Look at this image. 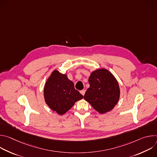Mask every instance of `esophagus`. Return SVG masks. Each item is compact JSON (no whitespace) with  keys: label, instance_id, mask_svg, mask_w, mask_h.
Masks as SVG:
<instances>
[{"label":"esophagus","instance_id":"obj_1","mask_svg":"<svg viewBox=\"0 0 157 157\" xmlns=\"http://www.w3.org/2000/svg\"><path fill=\"white\" fill-rule=\"evenodd\" d=\"M80 93H81L82 96H84V94H85V90H81V91H80Z\"/></svg>","mask_w":157,"mask_h":157}]
</instances>
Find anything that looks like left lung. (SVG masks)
<instances>
[{"label": "left lung", "instance_id": "8db88e82", "mask_svg": "<svg viewBox=\"0 0 157 157\" xmlns=\"http://www.w3.org/2000/svg\"><path fill=\"white\" fill-rule=\"evenodd\" d=\"M90 85L84 99L101 114L111 110L120 97L119 84L109 71L101 69L94 71L89 78Z\"/></svg>", "mask_w": 157, "mask_h": 157}]
</instances>
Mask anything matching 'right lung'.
<instances>
[{
  "label": "right lung",
  "mask_w": 157,
  "mask_h": 157,
  "mask_svg": "<svg viewBox=\"0 0 157 157\" xmlns=\"http://www.w3.org/2000/svg\"><path fill=\"white\" fill-rule=\"evenodd\" d=\"M44 97L52 110L59 115L68 111L83 96L75 89L74 83L66 75L55 70L44 87Z\"/></svg>",
  "instance_id": "obj_1"
}]
</instances>
